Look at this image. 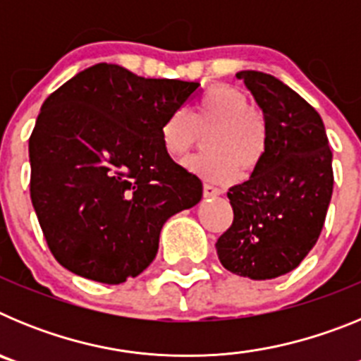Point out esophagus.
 <instances>
[{
    "label": "esophagus",
    "mask_w": 361,
    "mask_h": 361,
    "mask_svg": "<svg viewBox=\"0 0 361 361\" xmlns=\"http://www.w3.org/2000/svg\"><path fill=\"white\" fill-rule=\"evenodd\" d=\"M202 191H204V197H206V199H213V197H219L220 193H222V190L216 186H213V184H204Z\"/></svg>",
    "instance_id": "34e87169"
}]
</instances>
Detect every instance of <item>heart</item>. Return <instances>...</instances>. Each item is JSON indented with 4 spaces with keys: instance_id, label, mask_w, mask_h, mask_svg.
I'll return each mask as SVG.
<instances>
[{
    "instance_id": "b5f03b06",
    "label": "heart",
    "mask_w": 361,
    "mask_h": 361,
    "mask_svg": "<svg viewBox=\"0 0 361 361\" xmlns=\"http://www.w3.org/2000/svg\"><path fill=\"white\" fill-rule=\"evenodd\" d=\"M206 135L204 148L208 153L191 157L184 168L204 180L228 184L237 180L240 166L244 171L255 170L267 145L264 116L251 108L250 99L231 86H213L200 97L188 116L175 110L161 124V142L166 155L180 159Z\"/></svg>"
}]
</instances>
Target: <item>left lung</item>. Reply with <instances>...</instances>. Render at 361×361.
<instances>
[{"label":"left lung","instance_id":"left-lung-1","mask_svg":"<svg viewBox=\"0 0 361 361\" xmlns=\"http://www.w3.org/2000/svg\"><path fill=\"white\" fill-rule=\"evenodd\" d=\"M262 108L267 145L245 183L229 188L233 224L216 240L220 264L238 276H282L307 257L333 195V153L322 117L269 73H237Z\"/></svg>","mask_w":361,"mask_h":361}]
</instances>
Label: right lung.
I'll list each match as a JSON object with an SVG mask.
<instances>
[{
	"label": "right lung",
	"instance_id": "right-lung-1",
	"mask_svg": "<svg viewBox=\"0 0 361 361\" xmlns=\"http://www.w3.org/2000/svg\"><path fill=\"white\" fill-rule=\"evenodd\" d=\"M199 82L146 79L99 63L47 97L28 141L30 199L54 258L88 280L141 275L202 183L161 142V124Z\"/></svg>",
	"mask_w": 361,
	"mask_h": 361
}]
</instances>
